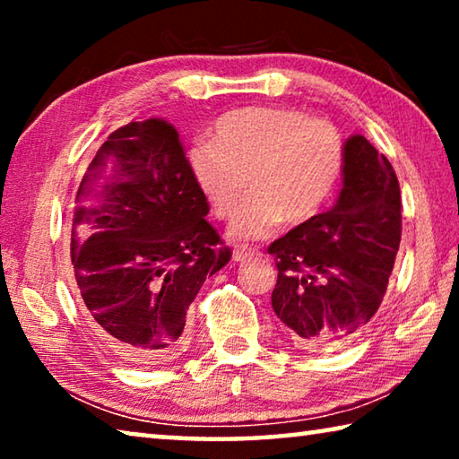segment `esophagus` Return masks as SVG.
<instances>
[{
	"label": "esophagus",
	"instance_id": "obj_1",
	"mask_svg": "<svg viewBox=\"0 0 459 459\" xmlns=\"http://www.w3.org/2000/svg\"><path fill=\"white\" fill-rule=\"evenodd\" d=\"M255 255V251L253 248H247V247H240V248H235V251H232V261L235 263H240V261H247V259H251Z\"/></svg>",
	"mask_w": 459,
	"mask_h": 459
}]
</instances>
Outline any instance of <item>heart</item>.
<instances>
[{
  "label": "heart",
  "instance_id": "obj_1",
  "mask_svg": "<svg viewBox=\"0 0 459 459\" xmlns=\"http://www.w3.org/2000/svg\"><path fill=\"white\" fill-rule=\"evenodd\" d=\"M214 139L188 150L192 180L212 214L229 221L230 237L257 238L277 224L306 222L322 211L344 169V139L325 119L298 108L248 107L219 119Z\"/></svg>",
  "mask_w": 459,
  "mask_h": 459
}]
</instances>
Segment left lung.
Instances as JSON below:
<instances>
[{"label": "left lung", "instance_id": "left-lung-1", "mask_svg": "<svg viewBox=\"0 0 459 459\" xmlns=\"http://www.w3.org/2000/svg\"><path fill=\"white\" fill-rule=\"evenodd\" d=\"M342 190L328 212L273 240L271 306L287 336L307 352L346 346L383 304L401 243L397 174L367 137L344 143Z\"/></svg>", "mask_w": 459, "mask_h": 459}]
</instances>
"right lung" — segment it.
Instances as JSON below:
<instances>
[{
	"label": "right lung",
	"instance_id": "add662e5",
	"mask_svg": "<svg viewBox=\"0 0 459 459\" xmlns=\"http://www.w3.org/2000/svg\"><path fill=\"white\" fill-rule=\"evenodd\" d=\"M74 204L71 261L91 328L137 367L174 360L202 283L230 261L176 127L152 117L113 131Z\"/></svg>",
	"mask_w": 459,
	"mask_h": 459
}]
</instances>
